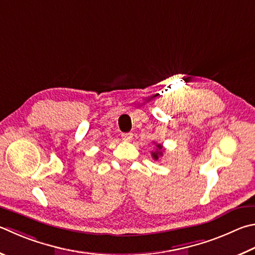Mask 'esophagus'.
<instances>
[{"label":"esophagus","mask_w":255,"mask_h":255,"mask_svg":"<svg viewBox=\"0 0 255 255\" xmlns=\"http://www.w3.org/2000/svg\"><path fill=\"white\" fill-rule=\"evenodd\" d=\"M122 138L125 141H130L132 139V133L131 132H125L122 133Z\"/></svg>","instance_id":"esophagus-1"}]
</instances>
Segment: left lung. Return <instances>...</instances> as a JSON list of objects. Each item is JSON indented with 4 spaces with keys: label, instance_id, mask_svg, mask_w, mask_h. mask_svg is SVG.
Here are the masks:
<instances>
[{
    "label": "left lung",
    "instance_id": "8db88e82",
    "mask_svg": "<svg viewBox=\"0 0 255 255\" xmlns=\"http://www.w3.org/2000/svg\"><path fill=\"white\" fill-rule=\"evenodd\" d=\"M156 147H157L156 151H151V156L155 160L158 159L159 156H163V151H161V149H163V146H161L160 143H157Z\"/></svg>",
    "mask_w": 255,
    "mask_h": 255
}]
</instances>
